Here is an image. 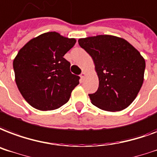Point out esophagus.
<instances>
[{"label":"esophagus","instance_id":"1","mask_svg":"<svg viewBox=\"0 0 157 157\" xmlns=\"http://www.w3.org/2000/svg\"><path fill=\"white\" fill-rule=\"evenodd\" d=\"M86 72H85V71H82V72H81V76H81V78L83 80V79L86 77Z\"/></svg>","mask_w":157,"mask_h":157}]
</instances>
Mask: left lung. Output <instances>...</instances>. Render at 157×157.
Instances as JSON below:
<instances>
[{"instance_id": "obj_1", "label": "left lung", "mask_w": 157, "mask_h": 157, "mask_svg": "<svg viewBox=\"0 0 157 157\" xmlns=\"http://www.w3.org/2000/svg\"><path fill=\"white\" fill-rule=\"evenodd\" d=\"M92 57L99 77V88L90 94L100 109L121 111L137 97L143 83L146 63L134 47L124 39L97 35L78 40Z\"/></svg>"}]
</instances>
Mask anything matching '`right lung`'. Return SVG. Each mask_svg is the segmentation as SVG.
Here are the masks:
<instances>
[{
	"mask_svg": "<svg viewBox=\"0 0 157 157\" xmlns=\"http://www.w3.org/2000/svg\"><path fill=\"white\" fill-rule=\"evenodd\" d=\"M76 40L57 32L33 38L23 47L13 62L15 82L24 99L39 110H53L65 105L79 84L70 71L64 55Z\"/></svg>",
	"mask_w": 157,
	"mask_h": 157,
	"instance_id": "right-lung-1",
	"label": "right lung"
}]
</instances>
